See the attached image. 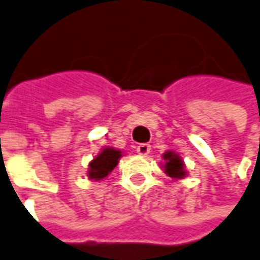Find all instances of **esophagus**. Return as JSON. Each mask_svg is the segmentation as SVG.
Segmentation results:
<instances>
[{"label": "esophagus", "mask_w": 260, "mask_h": 260, "mask_svg": "<svg viewBox=\"0 0 260 260\" xmlns=\"http://www.w3.org/2000/svg\"><path fill=\"white\" fill-rule=\"evenodd\" d=\"M136 152L142 156L149 155V153H150V145H148V143H141V145L136 148Z\"/></svg>", "instance_id": "34e87169"}]
</instances>
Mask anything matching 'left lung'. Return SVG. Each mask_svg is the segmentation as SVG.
Segmentation results:
<instances>
[{"instance_id": "left-lung-1", "label": "left lung", "mask_w": 260, "mask_h": 260, "mask_svg": "<svg viewBox=\"0 0 260 260\" xmlns=\"http://www.w3.org/2000/svg\"><path fill=\"white\" fill-rule=\"evenodd\" d=\"M161 157L165 159V163L161 165V168L165 170V173L168 174L169 177H172L173 180H181L187 176L186 165L181 159V156L174 152V150H168L165 152Z\"/></svg>"}]
</instances>
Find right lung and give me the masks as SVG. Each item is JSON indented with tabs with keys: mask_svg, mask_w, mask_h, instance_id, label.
<instances>
[{
	"mask_svg": "<svg viewBox=\"0 0 260 260\" xmlns=\"http://www.w3.org/2000/svg\"><path fill=\"white\" fill-rule=\"evenodd\" d=\"M121 157H122V152L119 149L104 146L99 155L88 163V170H87L88 179L95 181L105 179L117 166Z\"/></svg>",
	"mask_w": 260,
	"mask_h": 260,
	"instance_id": "add662e5",
	"label": "right lung"
}]
</instances>
